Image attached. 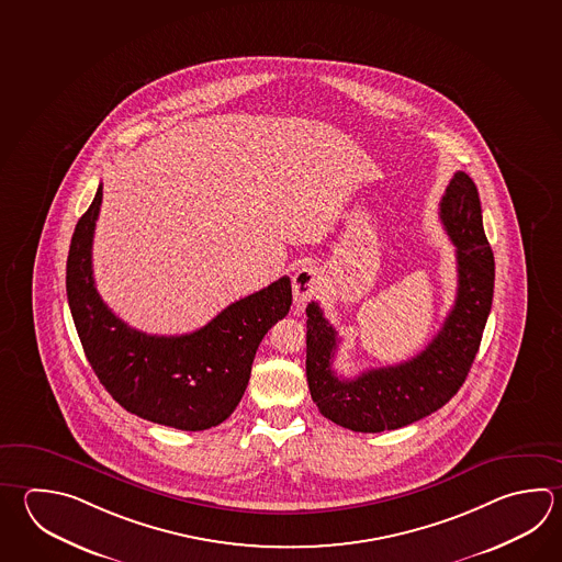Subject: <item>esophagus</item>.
I'll return each instance as SVG.
<instances>
[{"mask_svg": "<svg viewBox=\"0 0 562 562\" xmlns=\"http://www.w3.org/2000/svg\"><path fill=\"white\" fill-rule=\"evenodd\" d=\"M292 290H294V304L296 307L306 306L312 297H316L319 290V274L316 266L307 265L297 268L292 276Z\"/></svg>", "mask_w": 562, "mask_h": 562, "instance_id": "34e87169", "label": "esophagus"}]
</instances>
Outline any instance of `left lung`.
I'll return each instance as SVG.
<instances>
[{"mask_svg":"<svg viewBox=\"0 0 562 562\" xmlns=\"http://www.w3.org/2000/svg\"><path fill=\"white\" fill-rule=\"evenodd\" d=\"M439 218L456 244V304L437 336L412 360L341 380L331 370L338 331L316 302L307 304V387L329 422L361 434L400 429L443 407L465 382L493 304L495 260L475 182L463 170L449 182Z\"/></svg>","mask_w":562,"mask_h":562,"instance_id":"left-lung-1","label":"left lung"}]
</instances>
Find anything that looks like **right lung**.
<instances>
[{
	"label": "right lung",
	"instance_id": "add662e5",
	"mask_svg": "<svg viewBox=\"0 0 562 562\" xmlns=\"http://www.w3.org/2000/svg\"><path fill=\"white\" fill-rule=\"evenodd\" d=\"M103 184L75 226L67 300L87 360L111 397L131 414L182 431L228 419L250 380L256 350L292 306L290 278L234 302L182 336H148L119 319L99 296L91 266Z\"/></svg>",
	"mask_w": 562,
	"mask_h": 562
}]
</instances>
